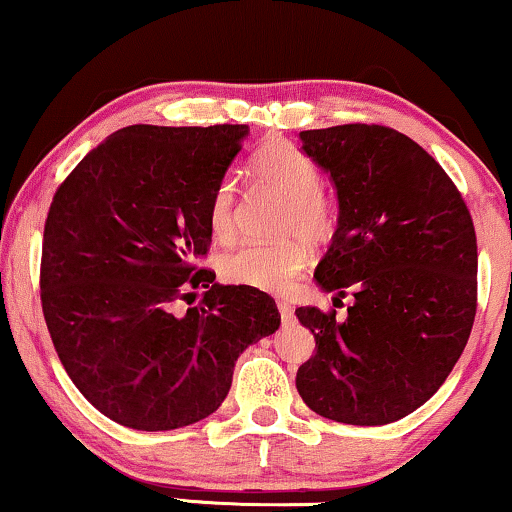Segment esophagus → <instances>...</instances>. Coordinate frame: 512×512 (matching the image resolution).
<instances>
[{"label":"esophagus","instance_id":"1","mask_svg":"<svg viewBox=\"0 0 512 512\" xmlns=\"http://www.w3.org/2000/svg\"><path fill=\"white\" fill-rule=\"evenodd\" d=\"M277 310H280V317H282V322H291V320H294V308H291L289 303L280 301V303H277Z\"/></svg>","mask_w":512,"mask_h":512}]
</instances>
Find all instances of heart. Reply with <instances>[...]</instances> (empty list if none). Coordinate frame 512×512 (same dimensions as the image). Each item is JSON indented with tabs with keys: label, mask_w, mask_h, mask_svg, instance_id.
Wrapping results in <instances>:
<instances>
[{
	"label": "heart",
	"mask_w": 512,
	"mask_h": 512,
	"mask_svg": "<svg viewBox=\"0 0 512 512\" xmlns=\"http://www.w3.org/2000/svg\"><path fill=\"white\" fill-rule=\"evenodd\" d=\"M256 181L287 199L282 235L294 240L280 244H244L223 261V275L237 284L261 291H287L308 263V247L296 241L322 242L334 228V214L322 197V174L317 164L296 145L272 141L254 159ZM209 232L218 242H228L237 230V185L223 178L209 197Z\"/></svg>",
	"instance_id": "heart-1"
}]
</instances>
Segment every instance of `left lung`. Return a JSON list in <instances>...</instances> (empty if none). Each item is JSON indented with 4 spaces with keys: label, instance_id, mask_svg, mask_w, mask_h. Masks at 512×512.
Wrapping results in <instances>:
<instances>
[{
    "label": "left lung",
    "instance_id": "1",
    "mask_svg": "<svg viewBox=\"0 0 512 512\" xmlns=\"http://www.w3.org/2000/svg\"><path fill=\"white\" fill-rule=\"evenodd\" d=\"M336 188L338 221L315 268L322 291H353L348 317L296 308L317 353L296 388L315 414L386 426L433 397L459 362L477 308L470 211L421 145L378 124L301 131Z\"/></svg>",
    "mask_w": 512,
    "mask_h": 512
}]
</instances>
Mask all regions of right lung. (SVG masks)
<instances>
[{"mask_svg": "<svg viewBox=\"0 0 512 512\" xmlns=\"http://www.w3.org/2000/svg\"><path fill=\"white\" fill-rule=\"evenodd\" d=\"M247 136V124L124 126L53 195L44 320L79 393L119 426L155 433L214 414L237 357L280 329L268 294L197 268L209 197ZM195 288L203 303L176 316Z\"/></svg>", "mask_w": 512, "mask_h": 512, "instance_id": "right-lung-1", "label": "right lung"}]
</instances>
